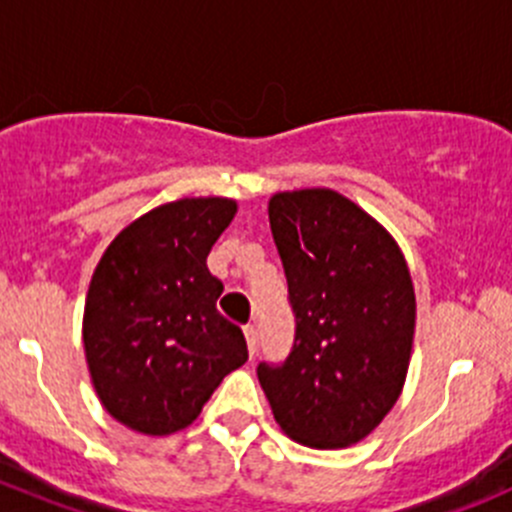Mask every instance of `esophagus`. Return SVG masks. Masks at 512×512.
<instances>
[{
  "instance_id": "esophagus-1",
  "label": "esophagus",
  "mask_w": 512,
  "mask_h": 512,
  "mask_svg": "<svg viewBox=\"0 0 512 512\" xmlns=\"http://www.w3.org/2000/svg\"><path fill=\"white\" fill-rule=\"evenodd\" d=\"M245 338H247V348H250V356L255 358V353H257V328L255 326H245Z\"/></svg>"
}]
</instances>
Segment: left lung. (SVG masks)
Masks as SVG:
<instances>
[{
	"label": "left lung",
	"instance_id": "8db88e82",
	"mask_svg": "<svg viewBox=\"0 0 512 512\" xmlns=\"http://www.w3.org/2000/svg\"><path fill=\"white\" fill-rule=\"evenodd\" d=\"M288 278L295 338L257 379L275 422L305 447L338 450L374 432L407 379L414 285L399 245L333 189L280 191L267 204Z\"/></svg>",
	"mask_w": 512,
	"mask_h": 512
}]
</instances>
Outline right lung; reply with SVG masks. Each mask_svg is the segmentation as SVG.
Segmentation results:
<instances>
[{
  "label": "right lung",
  "mask_w": 512,
  "mask_h": 512,
  "mask_svg": "<svg viewBox=\"0 0 512 512\" xmlns=\"http://www.w3.org/2000/svg\"><path fill=\"white\" fill-rule=\"evenodd\" d=\"M237 202L161 204L100 257L83 315L90 379L105 412L143 434L179 432L247 361L240 326L217 310L224 285L207 255Z\"/></svg>",
  "instance_id": "obj_1"
}]
</instances>
